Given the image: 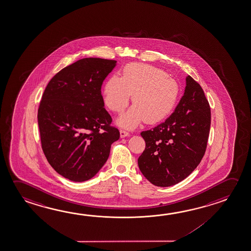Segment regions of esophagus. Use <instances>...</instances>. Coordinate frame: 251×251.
I'll return each instance as SVG.
<instances>
[{"mask_svg": "<svg viewBox=\"0 0 251 251\" xmlns=\"http://www.w3.org/2000/svg\"><path fill=\"white\" fill-rule=\"evenodd\" d=\"M120 136H121L122 138H124V137H127V136H129V133L126 131V130L122 129V130H120Z\"/></svg>", "mask_w": 251, "mask_h": 251, "instance_id": "obj_1", "label": "esophagus"}]
</instances>
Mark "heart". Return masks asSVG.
<instances>
[{
  "label": "heart",
  "instance_id": "b5f03b06",
  "mask_svg": "<svg viewBox=\"0 0 251 251\" xmlns=\"http://www.w3.org/2000/svg\"><path fill=\"white\" fill-rule=\"evenodd\" d=\"M179 94L176 79L160 68L142 63L124 66L122 78L113 75L103 87L105 105L116 113L127 107L132 95L133 106L116 121L126 128H135L144 119L148 124L165 119L173 111Z\"/></svg>",
  "mask_w": 251,
  "mask_h": 251
}]
</instances>
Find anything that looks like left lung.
<instances>
[{"mask_svg": "<svg viewBox=\"0 0 251 251\" xmlns=\"http://www.w3.org/2000/svg\"><path fill=\"white\" fill-rule=\"evenodd\" d=\"M211 112L204 91L191 76L172 115L152 129L143 131L145 150L138 158L141 173L151 184L176 185L193 173L205 154Z\"/></svg>", "mask_w": 251, "mask_h": 251, "instance_id": "left-lung-1", "label": "left lung"}]
</instances>
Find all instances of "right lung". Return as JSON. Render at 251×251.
I'll return each mask as SVG.
<instances>
[{
  "label": "right lung",
  "instance_id": "obj_1",
  "mask_svg": "<svg viewBox=\"0 0 251 251\" xmlns=\"http://www.w3.org/2000/svg\"><path fill=\"white\" fill-rule=\"evenodd\" d=\"M115 66V60L79 59L56 74L42 96L37 113L42 149L51 167L69 180L95 176L120 138L100 91Z\"/></svg>",
  "mask_w": 251,
  "mask_h": 251
}]
</instances>
